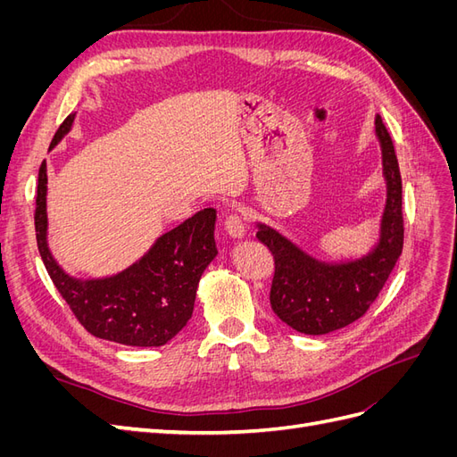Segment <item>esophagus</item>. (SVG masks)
<instances>
[{
    "label": "esophagus",
    "mask_w": 457,
    "mask_h": 457,
    "mask_svg": "<svg viewBox=\"0 0 457 457\" xmlns=\"http://www.w3.org/2000/svg\"><path fill=\"white\" fill-rule=\"evenodd\" d=\"M225 228L230 234L232 238H242L245 234V223H244V217L238 212H230L225 217Z\"/></svg>",
    "instance_id": "esophagus-1"
}]
</instances>
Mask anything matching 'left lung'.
I'll return each instance as SVG.
<instances>
[{"label": "left lung", "mask_w": 457, "mask_h": 457, "mask_svg": "<svg viewBox=\"0 0 457 457\" xmlns=\"http://www.w3.org/2000/svg\"><path fill=\"white\" fill-rule=\"evenodd\" d=\"M386 177V207L381 240L368 257L347 265H322L278 232L259 225L257 240L269 247L274 259L270 305L282 322L301 334L322 336L353 324L378 299L404 247L403 177L395 145L383 120L376 118Z\"/></svg>", "instance_id": "left-lung-1"}]
</instances>
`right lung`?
Listing matches in <instances>:
<instances>
[{
	"instance_id": "right-lung-1",
	"label": "right lung",
	"mask_w": 457,
	"mask_h": 457,
	"mask_svg": "<svg viewBox=\"0 0 457 457\" xmlns=\"http://www.w3.org/2000/svg\"><path fill=\"white\" fill-rule=\"evenodd\" d=\"M72 121L74 114L61 123L49 148ZM46 185V163H41L34 212L37 250L76 320L95 337L131 347H160L171 341L190 320L200 276L217 255L215 210L207 207L165 232L139 262L118 276L81 282L64 274L47 250Z\"/></svg>"
}]
</instances>
